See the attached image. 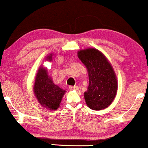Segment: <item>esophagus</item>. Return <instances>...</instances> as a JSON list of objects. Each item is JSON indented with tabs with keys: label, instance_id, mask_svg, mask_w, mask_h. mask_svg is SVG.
<instances>
[{
	"label": "esophagus",
	"instance_id": "esophagus-1",
	"mask_svg": "<svg viewBox=\"0 0 148 148\" xmlns=\"http://www.w3.org/2000/svg\"><path fill=\"white\" fill-rule=\"evenodd\" d=\"M69 88L70 90H78V89H79V87L77 86H69Z\"/></svg>",
	"mask_w": 148,
	"mask_h": 148
}]
</instances>
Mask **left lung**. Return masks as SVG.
I'll list each match as a JSON object with an SVG mask.
<instances>
[{
  "instance_id": "obj_1",
  "label": "left lung",
  "mask_w": 148,
  "mask_h": 148,
  "mask_svg": "<svg viewBox=\"0 0 148 148\" xmlns=\"http://www.w3.org/2000/svg\"><path fill=\"white\" fill-rule=\"evenodd\" d=\"M77 56L88 69L90 84L84 98L89 108L100 110L107 108L116 96V75L107 58L96 48L81 50Z\"/></svg>"
}]
</instances>
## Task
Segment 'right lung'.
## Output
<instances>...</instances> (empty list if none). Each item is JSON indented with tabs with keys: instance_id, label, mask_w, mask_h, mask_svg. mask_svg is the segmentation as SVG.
<instances>
[{
	"instance_id": "obj_1",
	"label": "right lung",
	"mask_w": 148,
	"mask_h": 148,
	"mask_svg": "<svg viewBox=\"0 0 148 148\" xmlns=\"http://www.w3.org/2000/svg\"><path fill=\"white\" fill-rule=\"evenodd\" d=\"M52 57L51 54L47 56L46 60L51 61ZM65 92L54 84L51 77L48 76L46 69L40 66L36 75L34 92L42 106L49 110H57Z\"/></svg>"
}]
</instances>
